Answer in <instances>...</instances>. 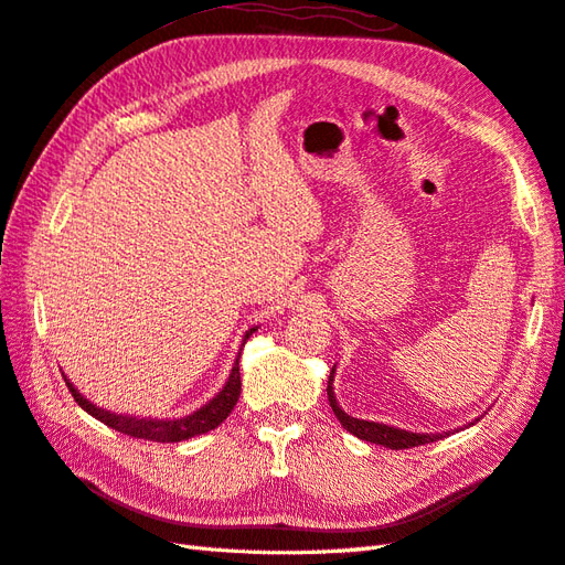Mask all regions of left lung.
I'll list each match as a JSON object with an SVG mask.
<instances>
[{"instance_id":"1","label":"left lung","mask_w":565,"mask_h":565,"mask_svg":"<svg viewBox=\"0 0 565 565\" xmlns=\"http://www.w3.org/2000/svg\"><path fill=\"white\" fill-rule=\"evenodd\" d=\"M332 374L330 372V382H328V398H330V407L332 413L337 415V419L341 422V426L353 436H358L361 440H370L377 443V446L391 448V450H405V448H415V446H426V443H434L443 436H429V434H413V431H403V429H393V426L386 424H377V422H365V419H355L349 417L344 409L339 407L334 391H332Z\"/></svg>"}]
</instances>
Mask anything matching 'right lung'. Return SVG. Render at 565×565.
Returning a JSON list of instances; mask_svg holds the SVG:
<instances>
[{"label":"right lung","instance_id":"obj_1","mask_svg":"<svg viewBox=\"0 0 565 565\" xmlns=\"http://www.w3.org/2000/svg\"><path fill=\"white\" fill-rule=\"evenodd\" d=\"M256 328H252L245 339L252 337ZM241 355L235 358V365L231 370V377L226 382V386L221 388L216 396L207 403L202 405L200 409H195L193 415L181 417V419H136V417H122V415H115V413H106V409L96 407L94 403H89L84 396H79V391L65 380L67 388H71L73 398L79 407L87 409L92 417H96L98 422H104L106 426H113L115 431L119 434H127L131 438H143V440H156V443H179L185 438H193L200 436L204 431H212L216 426L224 422L231 409L235 407L237 398H241Z\"/></svg>","mask_w":565,"mask_h":565}]
</instances>
